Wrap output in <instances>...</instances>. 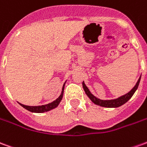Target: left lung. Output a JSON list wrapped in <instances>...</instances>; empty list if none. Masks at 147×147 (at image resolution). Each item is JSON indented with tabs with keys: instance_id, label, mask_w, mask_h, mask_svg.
<instances>
[{
	"instance_id": "1",
	"label": "left lung",
	"mask_w": 147,
	"mask_h": 147,
	"mask_svg": "<svg viewBox=\"0 0 147 147\" xmlns=\"http://www.w3.org/2000/svg\"><path fill=\"white\" fill-rule=\"evenodd\" d=\"M140 79H141V76L139 77L138 82L136 83L134 88L131 89V91H129L126 95H123V96H121L119 98H115V99H111V100H101L99 98H96L95 96H94L90 92L89 89L85 85L84 82H83V88H84V91H85V93L87 94V95L95 104L101 106V107H119L120 106L123 105L124 103H126L132 97V95H134V93L137 90V88H138V84H139V82H140Z\"/></svg>"
}]
</instances>
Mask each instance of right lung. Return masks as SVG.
<instances>
[{"label":"right lung","mask_w":147,"mask_h":147,"mask_svg":"<svg viewBox=\"0 0 147 147\" xmlns=\"http://www.w3.org/2000/svg\"><path fill=\"white\" fill-rule=\"evenodd\" d=\"M63 89H64V84H63V88H62V92H61V95H59V97L58 98H56L55 101H53L51 103H49V104H46V105H42V106H36V107H33V106H25L24 104H21L20 103V105L23 107L24 108H25L28 111H29L31 112H36V113H43L46 112V111H49L50 110L54 109L56 108L57 106L59 105V102L61 101V99L63 98Z\"/></svg>","instance_id":"obj_1"}]
</instances>
